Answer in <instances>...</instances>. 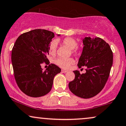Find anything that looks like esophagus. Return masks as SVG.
Instances as JSON below:
<instances>
[{"mask_svg": "<svg viewBox=\"0 0 126 126\" xmlns=\"http://www.w3.org/2000/svg\"><path fill=\"white\" fill-rule=\"evenodd\" d=\"M67 71L66 70H62V73H67Z\"/></svg>", "mask_w": 126, "mask_h": 126, "instance_id": "1", "label": "esophagus"}]
</instances>
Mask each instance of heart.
Here are the masks:
<instances>
[{"mask_svg":"<svg viewBox=\"0 0 126 126\" xmlns=\"http://www.w3.org/2000/svg\"><path fill=\"white\" fill-rule=\"evenodd\" d=\"M62 44L65 46L67 47L69 49L73 50V53L75 54H78V51L76 48L78 46V42L76 39L72 37H66L62 42ZM57 48V42L55 40L52 41L49 45V51L51 54H55ZM56 64L63 69H68L71 65L74 63L73 59L72 58L63 59L59 58L55 60Z\"/></svg>","mask_w":126,"mask_h":126,"instance_id":"heart-1","label":"heart"}]
</instances>
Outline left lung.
<instances>
[{
    "label": "left lung",
    "instance_id": "obj_1",
    "mask_svg": "<svg viewBox=\"0 0 126 126\" xmlns=\"http://www.w3.org/2000/svg\"><path fill=\"white\" fill-rule=\"evenodd\" d=\"M83 48L78 66L87 67L85 73L73 71L75 78L69 83L70 90L83 98L95 96L103 89L113 64V52L108 43L100 37L81 39Z\"/></svg>",
    "mask_w": 126,
    "mask_h": 126
}]
</instances>
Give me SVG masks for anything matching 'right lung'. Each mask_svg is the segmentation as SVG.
I'll list each match as a JSON object with an SVG mask.
<instances>
[{
    "mask_svg": "<svg viewBox=\"0 0 126 126\" xmlns=\"http://www.w3.org/2000/svg\"><path fill=\"white\" fill-rule=\"evenodd\" d=\"M54 37L52 32L33 30L19 36L12 48V63L15 80L19 89L29 96L39 97L49 93L54 76L61 72L54 64H49L45 71L41 67L44 62H49L47 56Z\"/></svg>",
    "mask_w": 126,
    "mask_h": 126,
    "instance_id": "right-lung-1",
    "label": "right lung"
}]
</instances>
